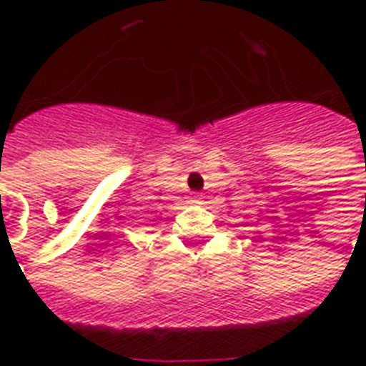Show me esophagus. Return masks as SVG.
<instances>
[{
  "instance_id": "obj_1",
  "label": "esophagus",
  "mask_w": 366,
  "mask_h": 366,
  "mask_svg": "<svg viewBox=\"0 0 366 366\" xmlns=\"http://www.w3.org/2000/svg\"><path fill=\"white\" fill-rule=\"evenodd\" d=\"M192 199H194V201H197V195H194V197H192Z\"/></svg>"
}]
</instances>
